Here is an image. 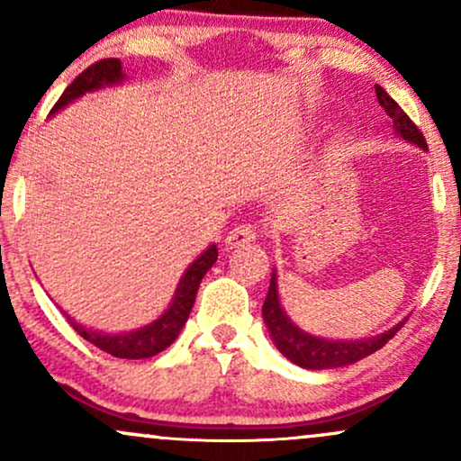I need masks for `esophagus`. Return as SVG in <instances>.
I'll list each match as a JSON object with an SVG mask.
<instances>
[{
    "mask_svg": "<svg viewBox=\"0 0 461 461\" xmlns=\"http://www.w3.org/2000/svg\"><path fill=\"white\" fill-rule=\"evenodd\" d=\"M256 238H258V231L253 230L251 225H238L225 236V247L240 249L245 245H251V242H256Z\"/></svg>",
    "mask_w": 461,
    "mask_h": 461,
    "instance_id": "esophagus-1",
    "label": "esophagus"
}]
</instances>
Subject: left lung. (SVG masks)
I'll return each mask as SVG.
<instances>
[{"label":"left lung","mask_w":461,"mask_h":461,"mask_svg":"<svg viewBox=\"0 0 461 461\" xmlns=\"http://www.w3.org/2000/svg\"><path fill=\"white\" fill-rule=\"evenodd\" d=\"M375 93H377L379 105L385 110V114L393 119L396 136L411 142V145L427 149V142L422 131L411 123V119L403 110L399 108V104L384 91L379 84H375ZM262 316L267 322L268 333H271L273 345L279 348V353H284L285 357L293 364H297L301 368L310 370H327V368H340L348 366V364L359 362L370 353L379 351L390 338H394V333L401 330L403 321L399 325L390 327L388 331L377 333L373 338H362V340H327V338L312 336V333L303 331L301 327L294 325L290 321V316L285 314L282 308V301H279V288H277V273H271V285H268V294L264 299L262 305Z\"/></svg>","instance_id":"left-lung-1"}]
</instances>
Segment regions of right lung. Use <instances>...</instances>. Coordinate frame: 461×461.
Segmentation results:
<instances>
[{
    "label": "right lung",
    "mask_w": 461,
    "mask_h": 461,
    "mask_svg": "<svg viewBox=\"0 0 461 461\" xmlns=\"http://www.w3.org/2000/svg\"><path fill=\"white\" fill-rule=\"evenodd\" d=\"M121 82H125V73L119 58H105V60L95 62V65L79 73V76L68 84L65 93H62V97L58 99V104L51 108V114L60 113L62 108H67L68 104L84 97L86 93L102 91L105 86H116V84ZM216 258H219V249H216V245H210L197 260L184 271L168 308L164 310L156 321L145 327H139V330L123 333H105L99 330H91V327H84L82 322L71 319V316H67V319L84 340H88L91 345L110 353V356L121 359H142L158 356V353L176 342L182 327L186 325L190 310H193L194 305V297H197L201 279H203V275L212 268Z\"/></svg>",
    "instance_id": "right-lung-1"
}]
</instances>
